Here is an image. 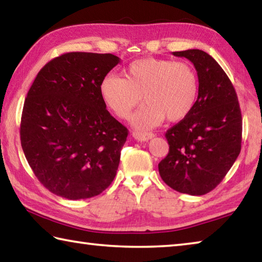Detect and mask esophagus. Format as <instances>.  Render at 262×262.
Returning a JSON list of instances; mask_svg holds the SVG:
<instances>
[{
  "instance_id": "obj_1",
  "label": "esophagus",
  "mask_w": 262,
  "mask_h": 262,
  "mask_svg": "<svg viewBox=\"0 0 262 262\" xmlns=\"http://www.w3.org/2000/svg\"><path fill=\"white\" fill-rule=\"evenodd\" d=\"M132 136L134 137L136 141H141V142H145L151 140L152 137L155 136L152 133H143V132H133Z\"/></svg>"
}]
</instances>
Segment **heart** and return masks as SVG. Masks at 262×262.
<instances>
[{
	"label": "heart",
	"instance_id": "heart-1",
	"mask_svg": "<svg viewBox=\"0 0 262 262\" xmlns=\"http://www.w3.org/2000/svg\"><path fill=\"white\" fill-rule=\"evenodd\" d=\"M99 90L105 105L120 119L129 117L143 98L145 105L133 118V123L151 128L165 118L178 122L192 113L200 94V78L186 62L144 57L128 66L125 78L106 75Z\"/></svg>",
	"mask_w": 262,
	"mask_h": 262
}]
</instances>
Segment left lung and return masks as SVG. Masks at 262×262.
<instances>
[{
  "instance_id": "obj_1",
  "label": "left lung",
  "mask_w": 262,
  "mask_h": 262,
  "mask_svg": "<svg viewBox=\"0 0 262 262\" xmlns=\"http://www.w3.org/2000/svg\"><path fill=\"white\" fill-rule=\"evenodd\" d=\"M172 54L194 64L200 94L192 113L166 132L170 150L158 171L177 192L203 195L223 180L241 152V107L228 75L209 54L200 50Z\"/></svg>"
}]
</instances>
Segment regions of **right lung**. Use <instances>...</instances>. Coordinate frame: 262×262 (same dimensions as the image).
I'll list each match as a JSON object with an SVG mask.
<instances>
[{"mask_svg":"<svg viewBox=\"0 0 262 262\" xmlns=\"http://www.w3.org/2000/svg\"><path fill=\"white\" fill-rule=\"evenodd\" d=\"M120 59L72 52L38 73L26 96L20 143L38 180L59 196L81 200L112 183L128 130L106 110L100 82Z\"/></svg>","mask_w":262,"mask_h":262,"instance_id":"add662e5","label":"right lung"}]
</instances>
